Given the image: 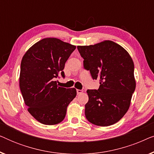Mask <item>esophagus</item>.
Segmentation results:
<instances>
[{
    "instance_id": "34e87169",
    "label": "esophagus",
    "mask_w": 154,
    "mask_h": 154,
    "mask_svg": "<svg viewBox=\"0 0 154 154\" xmlns=\"http://www.w3.org/2000/svg\"><path fill=\"white\" fill-rule=\"evenodd\" d=\"M76 92H77V94H80L83 93V90H77Z\"/></svg>"
}]
</instances>
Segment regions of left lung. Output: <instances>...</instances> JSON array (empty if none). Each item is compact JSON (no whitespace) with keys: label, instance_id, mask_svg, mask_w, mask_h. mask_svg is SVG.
<instances>
[{"label":"left lung","instance_id":"8db88e82","mask_svg":"<svg viewBox=\"0 0 154 154\" xmlns=\"http://www.w3.org/2000/svg\"><path fill=\"white\" fill-rule=\"evenodd\" d=\"M83 66L93 80H100L98 90H88L85 115L94 125L109 126L120 121L130 107L136 87L134 63L119 44L105 41L93 45L78 46Z\"/></svg>","mask_w":154,"mask_h":154}]
</instances>
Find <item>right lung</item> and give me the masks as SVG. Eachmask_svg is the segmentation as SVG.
<instances>
[{"label":"right lung","mask_w":154,"mask_h":154,"mask_svg":"<svg viewBox=\"0 0 154 154\" xmlns=\"http://www.w3.org/2000/svg\"><path fill=\"white\" fill-rule=\"evenodd\" d=\"M75 46L56 38L37 42L23 57L20 87L31 115L45 125H56L64 119L66 109L76 96L75 88L60 87L54 79L65 77V63Z\"/></svg>","instance_id":"obj_1"}]
</instances>
